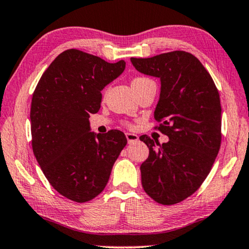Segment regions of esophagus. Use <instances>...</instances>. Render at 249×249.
<instances>
[{"instance_id":"obj_1","label":"esophagus","mask_w":249,"mask_h":249,"mask_svg":"<svg viewBox=\"0 0 249 249\" xmlns=\"http://www.w3.org/2000/svg\"><path fill=\"white\" fill-rule=\"evenodd\" d=\"M125 137H127V140L129 143H133V142H137L139 140V137L135 135V133H130V132H127L125 133Z\"/></svg>"}]
</instances>
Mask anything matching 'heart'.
<instances>
[{
	"label": "heart",
	"mask_w": 249,
	"mask_h": 249,
	"mask_svg": "<svg viewBox=\"0 0 249 249\" xmlns=\"http://www.w3.org/2000/svg\"><path fill=\"white\" fill-rule=\"evenodd\" d=\"M146 81H149V80H148V78H146V77H136L131 81V84H139V83H142V82H146Z\"/></svg>",
	"instance_id": "heart-1"
}]
</instances>
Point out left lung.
<instances>
[{"label":"left lung","instance_id":"1","mask_svg":"<svg viewBox=\"0 0 249 249\" xmlns=\"http://www.w3.org/2000/svg\"><path fill=\"white\" fill-rule=\"evenodd\" d=\"M130 60L140 73L160 78L154 118L169 139L160 143L147 135L140 137L149 148L140 166L142 184L157 203L176 204L202 185L220 149L218 89L200 60L183 50Z\"/></svg>","mask_w":249,"mask_h":249}]
</instances>
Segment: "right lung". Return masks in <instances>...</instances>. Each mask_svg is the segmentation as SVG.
Instances as JSON below:
<instances>
[{"label": "right lung", "instance_id": "add662e5", "mask_svg": "<svg viewBox=\"0 0 249 249\" xmlns=\"http://www.w3.org/2000/svg\"><path fill=\"white\" fill-rule=\"evenodd\" d=\"M124 60L67 49L45 71L32 94L31 143L53 189L75 202L98 196L127 138L120 130L89 131V114L100 110L104 86L122 74Z\"/></svg>", "mask_w": 249, "mask_h": 249}]
</instances>
